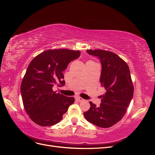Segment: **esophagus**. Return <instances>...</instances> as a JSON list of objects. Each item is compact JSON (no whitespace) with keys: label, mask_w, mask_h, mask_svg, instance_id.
<instances>
[{"label":"esophagus","mask_w":155,"mask_h":155,"mask_svg":"<svg viewBox=\"0 0 155 155\" xmlns=\"http://www.w3.org/2000/svg\"><path fill=\"white\" fill-rule=\"evenodd\" d=\"M76 100H78V101H84V99H83L82 97H76Z\"/></svg>","instance_id":"obj_1"}]
</instances>
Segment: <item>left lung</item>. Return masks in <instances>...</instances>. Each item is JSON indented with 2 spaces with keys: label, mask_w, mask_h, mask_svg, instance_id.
I'll return each instance as SVG.
<instances>
[{
  "label": "left lung",
  "mask_w": 155,
  "mask_h": 155,
  "mask_svg": "<svg viewBox=\"0 0 155 155\" xmlns=\"http://www.w3.org/2000/svg\"><path fill=\"white\" fill-rule=\"evenodd\" d=\"M87 52L100 59L101 64L100 83L105 89L101 104L91 101L84 116L90 123L109 128L120 121L133 99L134 87L127 64L116 54L103 50H88Z\"/></svg>",
  "instance_id": "left-lung-1"
}]
</instances>
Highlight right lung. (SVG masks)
<instances>
[{"label": "right lung", "instance_id": "add662e5", "mask_svg": "<svg viewBox=\"0 0 155 155\" xmlns=\"http://www.w3.org/2000/svg\"><path fill=\"white\" fill-rule=\"evenodd\" d=\"M80 51L49 50L37 55L28 67L21 83V92L25 109L36 124L51 126L63 119L74 98L53 91L65 85L63 72L70 62L80 56Z\"/></svg>", "mask_w": 155, "mask_h": 155}]
</instances>
